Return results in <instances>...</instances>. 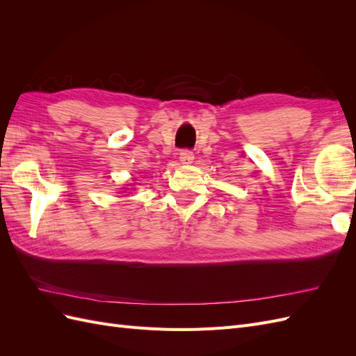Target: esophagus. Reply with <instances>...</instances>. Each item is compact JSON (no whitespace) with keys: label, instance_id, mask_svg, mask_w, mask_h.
<instances>
[{"label":"esophagus","instance_id":"1","mask_svg":"<svg viewBox=\"0 0 356 356\" xmlns=\"http://www.w3.org/2000/svg\"><path fill=\"white\" fill-rule=\"evenodd\" d=\"M193 159H195V154H193L191 149H182V152L179 153V160H181V163L188 165V163H191Z\"/></svg>","mask_w":356,"mask_h":356}]
</instances>
